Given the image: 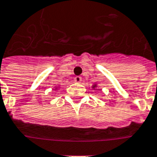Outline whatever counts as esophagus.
Wrapping results in <instances>:
<instances>
[{"label":"esophagus","instance_id":"1","mask_svg":"<svg viewBox=\"0 0 157 157\" xmlns=\"http://www.w3.org/2000/svg\"><path fill=\"white\" fill-rule=\"evenodd\" d=\"M74 81L77 82V83H80L82 81V78L79 77V76H76L75 78H74Z\"/></svg>","mask_w":157,"mask_h":157}]
</instances>
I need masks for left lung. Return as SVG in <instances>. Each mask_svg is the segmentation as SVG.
Wrapping results in <instances>:
<instances>
[{
    "instance_id": "obj_1",
    "label": "left lung",
    "mask_w": 157,
    "mask_h": 157,
    "mask_svg": "<svg viewBox=\"0 0 157 157\" xmlns=\"http://www.w3.org/2000/svg\"><path fill=\"white\" fill-rule=\"evenodd\" d=\"M92 88L94 89V90H100V87H98V86H97V84L96 83H94V84H93V86H92Z\"/></svg>"
}]
</instances>
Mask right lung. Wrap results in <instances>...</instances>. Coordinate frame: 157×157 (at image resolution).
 <instances>
[{
  "instance_id": "right-lung-1",
  "label": "right lung",
  "mask_w": 157,
  "mask_h": 157,
  "mask_svg": "<svg viewBox=\"0 0 157 157\" xmlns=\"http://www.w3.org/2000/svg\"><path fill=\"white\" fill-rule=\"evenodd\" d=\"M60 87V86H56V87H55V89H54V91H55V92H56V91H57V89H58V88Z\"/></svg>"
}]
</instances>
